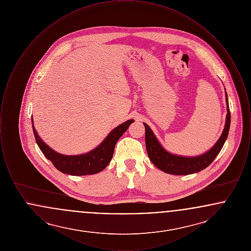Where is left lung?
Instances as JSON below:
<instances>
[{"label": "left lung", "instance_id": "left-lung-1", "mask_svg": "<svg viewBox=\"0 0 251 251\" xmlns=\"http://www.w3.org/2000/svg\"><path fill=\"white\" fill-rule=\"evenodd\" d=\"M226 94L227 100V114L226 118V124L224 131L222 132L220 138L215 143V146L206 153L197 157H182V156L173 155L160 145L156 139L151 128L143 123L145 126V140L147 152L151 161L153 163L155 167L163 170L164 172L172 174V175H188L203 170L204 168L210 166L215 157L220 152L223 145L227 139L229 125H230V112L227 102V96Z\"/></svg>", "mask_w": 251, "mask_h": 251}]
</instances>
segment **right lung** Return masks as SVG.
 I'll return each instance as SVG.
<instances>
[{"label":"right lung","instance_id":"right-lung-1","mask_svg":"<svg viewBox=\"0 0 251 251\" xmlns=\"http://www.w3.org/2000/svg\"><path fill=\"white\" fill-rule=\"evenodd\" d=\"M132 122L133 120H130L120 124L108 134L99 147L85 154L80 155L68 156L57 153L40 139L34 126L33 131L40 151L48 160L51 161L56 169L69 175L84 176L99 173L107 167L114 154L116 144Z\"/></svg>","mask_w":251,"mask_h":251}]
</instances>
